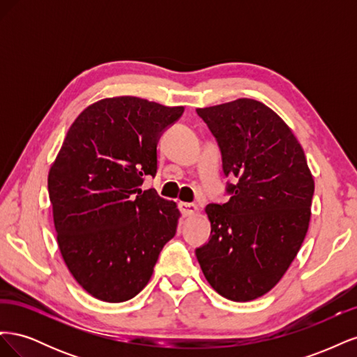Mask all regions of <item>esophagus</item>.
Here are the masks:
<instances>
[{
    "label": "esophagus",
    "instance_id": "obj_1",
    "mask_svg": "<svg viewBox=\"0 0 357 357\" xmlns=\"http://www.w3.org/2000/svg\"><path fill=\"white\" fill-rule=\"evenodd\" d=\"M178 208H180L181 214L185 215V218H188V215H192V214H195L198 211V205L190 204V202H180Z\"/></svg>",
    "mask_w": 357,
    "mask_h": 357
}]
</instances>
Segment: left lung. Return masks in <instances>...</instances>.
I'll list each match as a JSON object with an SVG mask.
<instances>
[{
    "label": "left lung",
    "instance_id": "1",
    "mask_svg": "<svg viewBox=\"0 0 357 357\" xmlns=\"http://www.w3.org/2000/svg\"><path fill=\"white\" fill-rule=\"evenodd\" d=\"M222 153L225 204L205 207L207 244L195 250L211 287L235 302L268 294L294 262L308 231L314 180L296 137L250 98L197 109Z\"/></svg>",
    "mask_w": 357,
    "mask_h": 357
}]
</instances>
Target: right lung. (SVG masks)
Listing matches in <instances>:
<instances>
[{
    "mask_svg": "<svg viewBox=\"0 0 357 357\" xmlns=\"http://www.w3.org/2000/svg\"><path fill=\"white\" fill-rule=\"evenodd\" d=\"M185 109L137 96L105 98L70 126L49 171L53 222L63 262L89 295L134 298L149 283L180 211L143 176H156L158 142Z\"/></svg>",
    "mask_w": 357,
    "mask_h": 357,
    "instance_id": "right-lung-1",
    "label": "right lung"
}]
</instances>
